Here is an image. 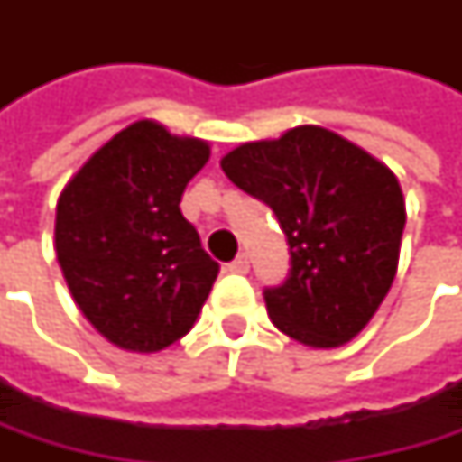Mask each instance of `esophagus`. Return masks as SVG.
I'll use <instances>...</instances> for the list:
<instances>
[{
    "label": "esophagus",
    "instance_id": "esophagus-1",
    "mask_svg": "<svg viewBox=\"0 0 462 462\" xmlns=\"http://www.w3.org/2000/svg\"><path fill=\"white\" fill-rule=\"evenodd\" d=\"M228 270H231V273H236V275L249 273V259H246V254H239V257L234 259V262L228 264Z\"/></svg>",
    "mask_w": 462,
    "mask_h": 462
}]
</instances>
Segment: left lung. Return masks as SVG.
I'll list each match as a JSON object with an SVG mask.
<instances>
[{"label":"left lung","instance_id":"obj_1","mask_svg":"<svg viewBox=\"0 0 462 462\" xmlns=\"http://www.w3.org/2000/svg\"><path fill=\"white\" fill-rule=\"evenodd\" d=\"M221 169L275 210L288 236L291 275L264 291L273 324L319 349L355 339L399 270L406 203L396 174L319 125L241 143Z\"/></svg>","mask_w":462,"mask_h":462}]
</instances>
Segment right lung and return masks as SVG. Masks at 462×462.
Listing matches in <instances>:
<instances>
[{"mask_svg":"<svg viewBox=\"0 0 462 462\" xmlns=\"http://www.w3.org/2000/svg\"><path fill=\"white\" fill-rule=\"evenodd\" d=\"M208 159V141L135 120L63 187L53 244L63 280L120 349L159 352L182 339L216 282L218 264L180 210Z\"/></svg>","mask_w":462,"mask_h":462,"instance_id":"add662e5","label":"right lung"}]
</instances>
